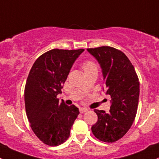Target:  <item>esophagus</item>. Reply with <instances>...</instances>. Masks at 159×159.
Segmentation results:
<instances>
[{
    "instance_id": "esophagus-1",
    "label": "esophagus",
    "mask_w": 159,
    "mask_h": 159,
    "mask_svg": "<svg viewBox=\"0 0 159 159\" xmlns=\"http://www.w3.org/2000/svg\"><path fill=\"white\" fill-rule=\"evenodd\" d=\"M80 113H84V112H88V109H86V108H80Z\"/></svg>"
}]
</instances>
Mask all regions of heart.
<instances>
[{"label":"heart","mask_w":159,"mask_h":159,"mask_svg":"<svg viewBox=\"0 0 159 159\" xmlns=\"http://www.w3.org/2000/svg\"><path fill=\"white\" fill-rule=\"evenodd\" d=\"M82 68H83V70H84L85 72L86 71V70H91V69H96V65L95 64L94 62L92 61V60H87L83 63V65H82Z\"/></svg>","instance_id":"b5f03b06"}]
</instances>
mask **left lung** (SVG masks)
Wrapping results in <instances>:
<instances>
[{
  "mask_svg": "<svg viewBox=\"0 0 159 159\" xmlns=\"http://www.w3.org/2000/svg\"><path fill=\"white\" fill-rule=\"evenodd\" d=\"M87 50L100 64L106 94L112 99L109 113L94 109L98 121L92 126V132L100 141L115 142L126 134L135 118L139 97V77L121 50L108 46Z\"/></svg>",
  "mask_w": 159,
  "mask_h": 159,
  "instance_id": "obj_1",
  "label": "left lung"
}]
</instances>
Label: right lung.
<instances>
[{"mask_svg":"<svg viewBox=\"0 0 159 159\" xmlns=\"http://www.w3.org/2000/svg\"><path fill=\"white\" fill-rule=\"evenodd\" d=\"M84 51L53 49L38 57L29 73L24 89L27 119L37 138L50 146L66 142L80 111L60 102L65 81L73 63Z\"/></svg>","mask_w":159,"mask_h":159,"instance_id":"1","label":"right lung"}]
</instances>
